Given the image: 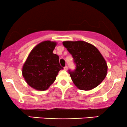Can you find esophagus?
Returning <instances> with one entry per match:
<instances>
[{"mask_svg": "<svg viewBox=\"0 0 127 127\" xmlns=\"http://www.w3.org/2000/svg\"><path fill=\"white\" fill-rule=\"evenodd\" d=\"M67 69H68L67 66V65H65L64 67V70H65V71H67Z\"/></svg>", "mask_w": 127, "mask_h": 127, "instance_id": "34e87169", "label": "esophagus"}]
</instances>
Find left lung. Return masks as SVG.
Returning a JSON list of instances; mask_svg holds the SVG:
<instances>
[{"label": "left lung", "mask_w": 127, "mask_h": 127, "mask_svg": "<svg viewBox=\"0 0 127 127\" xmlns=\"http://www.w3.org/2000/svg\"><path fill=\"white\" fill-rule=\"evenodd\" d=\"M73 58L75 70H68L73 82L79 90H91L106 78L107 65L105 60L94 45L82 40L63 42Z\"/></svg>", "instance_id": "1"}]
</instances>
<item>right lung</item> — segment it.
<instances>
[{"label": "right lung", "mask_w": 127, "mask_h": 127, "mask_svg": "<svg viewBox=\"0 0 127 127\" xmlns=\"http://www.w3.org/2000/svg\"><path fill=\"white\" fill-rule=\"evenodd\" d=\"M57 43L50 40L39 43L29 54L23 65L22 74L29 85L45 91L53 84L58 73L63 69L59 57L53 54Z\"/></svg>", "instance_id": "add662e5"}]
</instances>
